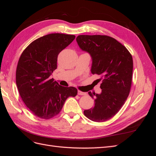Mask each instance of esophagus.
<instances>
[{
	"mask_svg": "<svg viewBox=\"0 0 156 156\" xmlns=\"http://www.w3.org/2000/svg\"><path fill=\"white\" fill-rule=\"evenodd\" d=\"M78 94H79V95H80V96H84V95H86L87 93L81 92V91H80V90H78Z\"/></svg>",
	"mask_w": 156,
	"mask_h": 156,
	"instance_id": "esophagus-1",
	"label": "esophagus"
}]
</instances>
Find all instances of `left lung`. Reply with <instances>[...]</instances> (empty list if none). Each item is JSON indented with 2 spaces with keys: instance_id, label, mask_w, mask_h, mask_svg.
<instances>
[{
  "instance_id": "left-lung-1",
  "label": "left lung",
  "mask_w": 156,
  "mask_h": 156,
  "mask_svg": "<svg viewBox=\"0 0 156 156\" xmlns=\"http://www.w3.org/2000/svg\"><path fill=\"white\" fill-rule=\"evenodd\" d=\"M77 44L92 57L91 72L100 75V94H88L95 105L84 115L94 122L111 119L124 104L129 94L133 73V58L126 47L105 35H79Z\"/></svg>"
}]
</instances>
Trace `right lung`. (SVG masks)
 Here are the masks:
<instances>
[{"label":"right lung","mask_w":156,"mask_h":156,"mask_svg":"<svg viewBox=\"0 0 156 156\" xmlns=\"http://www.w3.org/2000/svg\"><path fill=\"white\" fill-rule=\"evenodd\" d=\"M60 33L39 37L23 51L16 69V84L23 102L35 116L49 119L60 112L65 101L77 94L76 88L60 86L50 79L57 68L58 54L75 39Z\"/></svg>","instance_id":"obj_1"}]
</instances>
